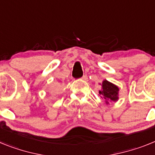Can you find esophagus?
I'll return each instance as SVG.
<instances>
[{
	"label": "esophagus",
	"instance_id": "1",
	"mask_svg": "<svg viewBox=\"0 0 155 155\" xmlns=\"http://www.w3.org/2000/svg\"><path fill=\"white\" fill-rule=\"evenodd\" d=\"M82 79H83V80H84V81H87V80H88V77H87V75H84V76L82 77Z\"/></svg>",
	"mask_w": 155,
	"mask_h": 155
}]
</instances>
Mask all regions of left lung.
Here are the masks:
<instances>
[{
    "mask_svg": "<svg viewBox=\"0 0 155 155\" xmlns=\"http://www.w3.org/2000/svg\"><path fill=\"white\" fill-rule=\"evenodd\" d=\"M101 90L99 91V94L106 101L105 103L109 104V101H116L118 100V91L119 89L116 85L110 83L107 80L102 82Z\"/></svg>",
    "mask_w": 155,
    "mask_h": 155,
    "instance_id": "left-lung-1",
    "label": "left lung"
}]
</instances>
